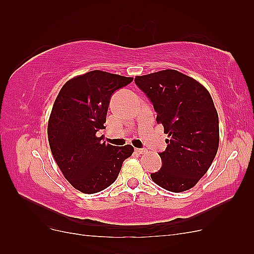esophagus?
<instances>
[{"label": "esophagus", "instance_id": "esophagus-1", "mask_svg": "<svg viewBox=\"0 0 254 254\" xmlns=\"http://www.w3.org/2000/svg\"><path fill=\"white\" fill-rule=\"evenodd\" d=\"M135 150H136V153H138V154H145V153H147V149H145V148H136Z\"/></svg>", "mask_w": 254, "mask_h": 254}]
</instances>
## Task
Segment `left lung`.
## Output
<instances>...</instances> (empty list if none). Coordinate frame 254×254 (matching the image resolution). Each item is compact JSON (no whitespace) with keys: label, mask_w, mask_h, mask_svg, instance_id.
Segmentation results:
<instances>
[{"label":"left lung","mask_w":254,"mask_h":254,"mask_svg":"<svg viewBox=\"0 0 254 254\" xmlns=\"http://www.w3.org/2000/svg\"><path fill=\"white\" fill-rule=\"evenodd\" d=\"M135 83L157 112L156 121L168 134L159 156L161 169L152 180L171 192L193 188L206 174L219 145V121L212 97L204 86L176 69L143 76Z\"/></svg>","instance_id":"8db88e82"}]
</instances>
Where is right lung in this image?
<instances>
[{
    "instance_id": "add662e5",
    "label": "right lung",
    "mask_w": 254,
    "mask_h": 254,
    "mask_svg": "<svg viewBox=\"0 0 254 254\" xmlns=\"http://www.w3.org/2000/svg\"><path fill=\"white\" fill-rule=\"evenodd\" d=\"M133 77L99 69L75 76L63 85L48 122V139L57 165L76 190L93 194L118 178L132 145L116 147L101 141L111 95Z\"/></svg>"
}]
</instances>
